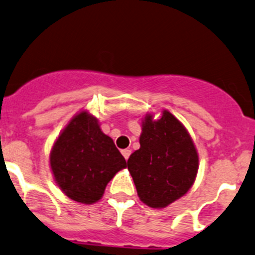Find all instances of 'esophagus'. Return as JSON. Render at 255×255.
Listing matches in <instances>:
<instances>
[{"label":"esophagus","instance_id":"1","mask_svg":"<svg viewBox=\"0 0 255 255\" xmlns=\"http://www.w3.org/2000/svg\"><path fill=\"white\" fill-rule=\"evenodd\" d=\"M122 154H123V157L126 158V160H127L130 155V149H123Z\"/></svg>","mask_w":255,"mask_h":255}]
</instances>
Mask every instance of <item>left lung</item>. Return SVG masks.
<instances>
[{
  "label": "left lung",
  "mask_w": 255,
  "mask_h": 255,
  "mask_svg": "<svg viewBox=\"0 0 255 255\" xmlns=\"http://www.w3.org/2000/svg\"><path fill=\"white\" fill-rule=\"evenodd\" d=\"M139 144L127 162L138 197L150 208H165L194 184L198 150L184 125L168 110L157 120L150 112L142 118Z\"/></svg>",
  "instance_id": "obj_1"
}]
</instances>
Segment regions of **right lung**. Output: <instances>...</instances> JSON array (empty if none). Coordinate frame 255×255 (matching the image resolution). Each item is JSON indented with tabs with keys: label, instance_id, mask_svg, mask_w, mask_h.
I'll return each instance as SVG.
<instances>
[{
	"label": "right lung",
	"instance_id": "add662e5",
	"mask_svg": "<svg viewBox=\"0 0 255 255\" xmlns=\"http://www.w3.org/2000/svg\"><path fill=\"white\" fill-rule=\"evenodd\" d=\"M49 167L59 189L72 201L97 203L110 180L127 167L125 157L97 118L82 110L61 130L49 153Z\"/></svg>",
	"mask_w": 255,
	"mask_h": 255
}]
</instances>
